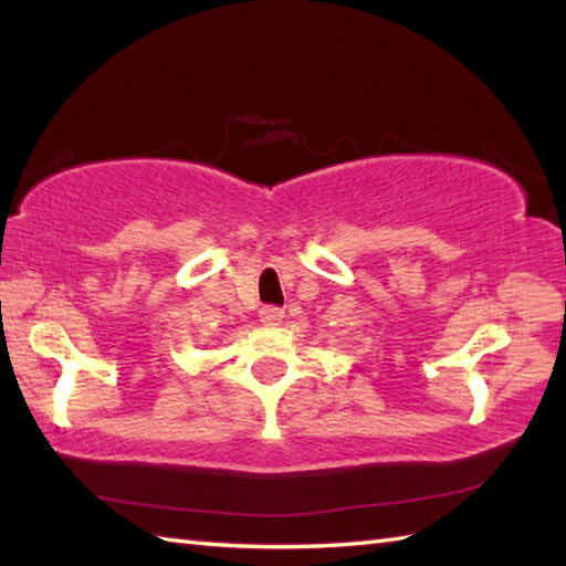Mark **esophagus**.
I'll use <instances>...</instances> for the list:
<instances>
[{"label":"esophagus","mask_w":566,"mask_h":566,"mask_svg":"<svg viewBox=\"0 0 566 566\" xmlns=\"http://www.w3.org/2000/svg\"><path fill=\"white\" fill-rule=\"evenodd\" d=\"M282 318H284V311H282V308H276V306H264V308H260L262 326H280Z\"/></svg>","instance_id":"obj_1"}]
</instances>
